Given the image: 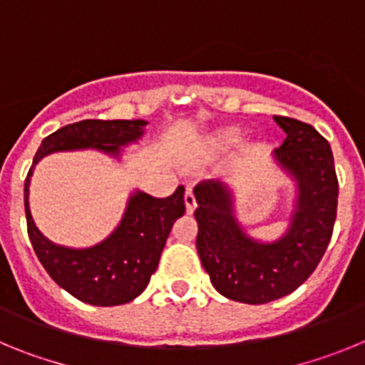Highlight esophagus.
<instances>
[{
    "label": "esophagus",
    "mask_w": 365,
    "mask_h": 365,
    "mask_svg": "<svg viewBox=\"0 0 365 365\" xmlns=\"http://www.w3.org/2000/svg\"><path fill=\"white\" fill-rule=\"evenodd\" d=\"M185 202H186V212H188V214H193L195 206H197V199H195V193H193L192 186H188V188H186Z\"/></svg>",
    "instance_id": "34e87169"
}]
</instances>
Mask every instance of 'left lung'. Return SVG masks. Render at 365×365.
<instances>
[{
	"mask_svg": "<svg viewBox=\"0 0 365 365\" xmlns=\"http://www.w3.org/2000/svg\"><path fill=\"white\" fill-rule=\"evenodd\" d=\"M287 133L276 159L298 180V210L291 228L274 243L243 234L232 215L230 192L219 180H201L197 252L212 285L234 302L261 305L296 291L314 272L336 219L338 179L333 151L311 124L274 115Z\"/></svg>",
	"mask_w": 365,
	"mask_h": 365,
	"instance_id": "8db88e82",
	"label": "left lung"
}]
</instances>
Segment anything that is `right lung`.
I'll use <instances>...</instances> for the list:
<instances>
[{
  "label": "right lung",
  "mask_w": 365,
  "mask_h": 365,
  "mask_svg": "<svg viewBox=\"0 0 365 365\" xmlns=\"http://www.w3.org/2000/svg\"><path fill=\"white\" fill-rule=\"evenodd\" d=\"M144 120H80L67 124L45 137L34 155L25 179L27 232L38 259L58 285L71 296L98 307L120 305L137 298L157 270L160 252L173 222L185 215V186L170 197L140 193L130 199L120 227L100 245L83 250L58 247L38 232L29 210V182L32 168L53 151L96 148L117 153L118 146L143 135Z\"/></svg>",
  "instance_id": "1"
}]
</instances>
